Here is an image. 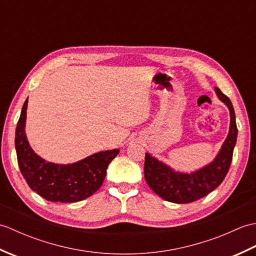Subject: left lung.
<instances>
[{"mask_svg":"<svg viewBox=\"0 0 256 256\" xmlns=\"http://www.w3.org/2000/svg\"><path fill=\"white\" fill-rule=\"evenodd\" d=\"M219 99L224 102L230 110V131L216 160L192 174H180L158 162L150 154H145V180L154 192L166 201L175 204H189L198 200L214 190L224 182L232 162L233 150L236 143L238 128L234 108L231 100L216 86Z\"/></svg>","mask_w":256,"mask_h":256,"instance_id":"left-lung-1","label":"left lung"}]
</instances>
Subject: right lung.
I'll return each instance as SVG.
<instances>
[{
  "label": "right lung",
  "mask_w": 256,
  "mask_h": 256,
  "mask_svg": "<svg viewBox=\"0 0 256 256\" xmlns=\"http://www.w3.org/2000/svg\"><path fill=\"white\" fill-rule=\"evenodd\" d=\"M27 102H24L15 132L20 170L32 190L52 202H77L94 194L104 180L106 168L118 150L99 152L70 165L47 162L30 148L25 135Z\"/></svg>",
  "instance_id": "right-lung-1"
}]
</instances>
